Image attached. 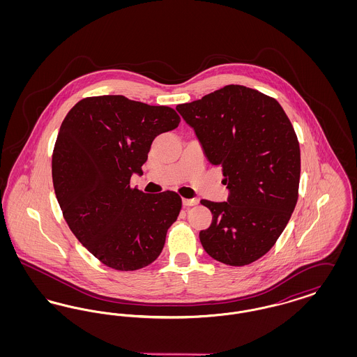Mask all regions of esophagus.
I'll use <instances>...</instances> for the list:
<instances>
[{
  "label": "esophagus",
  "instance_id": "esophagus-1",
  "mask_svg": "<svg viewBox=\"0 0 357 357\" xmlns=\"http://www.w3.org/2000/svg\"><path fill=\"white\" fill-rule=\"evenodd\" d=\"M198 199H183V206L185 207H191V206H195V204H198Z\"/></svg>",
  "mask_w": 357,
  "mask_h": 357
}]
</instances>
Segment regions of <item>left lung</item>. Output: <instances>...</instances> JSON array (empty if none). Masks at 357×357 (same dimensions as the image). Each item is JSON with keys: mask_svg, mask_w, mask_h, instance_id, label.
Wrapping results in <instances>:
<instances>
[{"mask_svg": "<svg viewBox=\"0 0 357 357\" xmlns=\"http://www.w3.org/2000/svg\"><path fill=\"white\" fill-rule=\"evenodd\" d=\"M176 109L230 190L229 202L201 201L213 214L201 243L222 264L249 265L272 249L298 199L301 156L294 128L274 98L243 85H226Z\"/></svg>", "mask_w": 357, "mask_h": 357, "instance_id": "1", "label": "left lung"}]
</instances>
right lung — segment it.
Instances as JSON below:
<instances>
[{
  "mask_svg": "<svg viewBox=\"0 0 357 357\" xmlns=\"http://www.w3.org/2000/svg\"><path fill=\"white\" fill-rule=\"evenodd\" d=\"M179 115L121 95L76 102L52 153V179L63 217L85 249L120 272L149 266L162 253L182 198L130 186L142 174L155 136L176 128Z\"/></svg>",
  "mask_w": 357,
  "mask_h": 357,
  "instance_id": "right-lung-1",
  "label": "right lung"
}]
</instances>
